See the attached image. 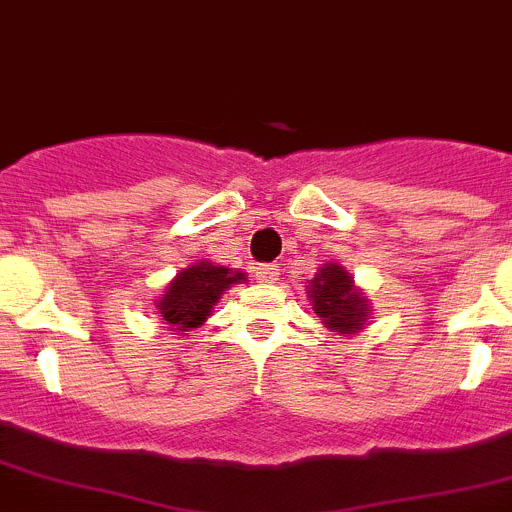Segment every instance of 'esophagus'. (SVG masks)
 I'll use <instances>...</instances> for the list:
<instances>
[{
    "label": "esophagus",
    "instance_id": "1",
    "mask_svg": "<svg viewBox=\"0 0 512 512\" xmlns=\"http://www.w3.org/2000/svg\"><path fill=\"white\" fill-rule=\"evenodd\" d=\"M254 276L258 283L278 281V266L276 263H258V266L254 268Z\"/></svg>",
    "mask_w": 512,
    "mask_h": 512
}]
</instances>
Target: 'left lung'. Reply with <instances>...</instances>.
I'll return each mask as SVG.
<instances>
[{"label": "left lung", "instance_id": "left-lung-1", "mask_svg": "<svg viewBox=\"0 0 512 512\" xmlns=\"http://www.w3.org/2000/svg\"><path fill=\"white\" fill-rule=\"evenodd\" d=\"M308 295L313 300V310L323 320L325 328L335 333L350 335L365 328L370 303L357 291L355 281L340 263H323L315 278L310 281Z\"/></svg>", "mask_w": 512, "mask_h": 512}]
</instances>
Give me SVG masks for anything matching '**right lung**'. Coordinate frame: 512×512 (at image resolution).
I'll return each mask as SVG.
<instances>
[{
	"label": "right lung",
	"instance_id": "1",
	"mask_svg": "<svg viewBox=\"0 0 512 512\" xmlns=\"http://www.w3.org/2000/svg\"><path fill=\"white\" fill-rule=\"evenodd\" d=\"M241 271H231L226 266H214L209 261H199L194 266L182 268L165 286V293L157 300L160 318L175 333L199 328L212 315V308L219 303L224 291L234 283H244Z\"/></svg>",
	"mask_w": 512,
	"mask_h": 512
}]
</instances>
